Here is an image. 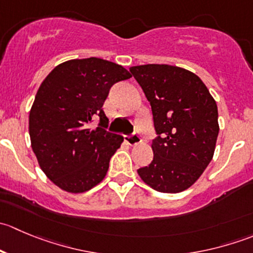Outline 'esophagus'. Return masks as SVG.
<instances>
[{
  "mask_svg": "<svg viewBox=\"0 0 253 253\" xmlns=\"http://www.w3.org/2000/svg\"><path fill=\"white\" fill-rule=\"evenodd\" d=\"M125 141L128 143L129 145H136V144H138V143L142 142V138L138 133H136V132H134V133L129 134V136H125Z\"/></svg>",
  "mask_w": 253,
  "mask_h": 253,
  "instance_id": "1",
  "label": "esophagus"
}]
</instances>
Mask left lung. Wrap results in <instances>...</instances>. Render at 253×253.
Here are the masks:
<instances>
[{"label": "left lung", "mask_w": 253, "mask_h": 253, "mask_svg": "<svg viewBox=\"0 0 253 253\" xmlns=\"http://www.w3.org/2000/svg\"><path fill=\"white\" fill-rule=\"evenodd\" d=\"M152 106L157 137L139 176L155 191L177 193L198 180L213 158L219 133L218 108L201 78L170 65L129 68Z\"/></svg>", "instance_id": "obj_1"}]
</instances>
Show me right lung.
<instances>
[{"instance_id": "obj_1", "label": "right lung", "mask_w": 253, "mask_h": 253, "mask_svg": "<svg viewBox=\"0 0 253 253\" xmlns=\"http://www.w3.org/2000/svg\"><path fill=\"white\" fill-rule=\"evenodd\" d=\"M131 78L117 63L96 57L53 68L29 114L33 152L46 176L62 190L81 193L98 185L124 137L108 131L104 101L115 83ZM99 119L96 129L88 125Z\"/></svg>"}]
</instances>
